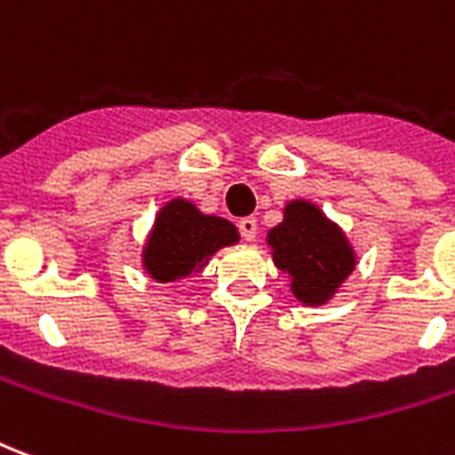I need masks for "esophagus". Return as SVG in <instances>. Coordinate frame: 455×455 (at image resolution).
Listing matches in <instances>:
<instances>
[{
    "instance_id": "34e87169",
    "label": "esophagus",
    "mask_w": 455,
    "mask_h": 455,
    "mask_svg": "<svg viewBox=\"0 0 455 455\" xmlns=\"http://www.w3.org/2000/svg\"><path fill=\"white\" fill-rule=\"evenodd\" d=\"M238 231H241V236L246 238V241H256L258 234V224L253 217H246L238 221Z\"/></svg>"
}]
</instances>
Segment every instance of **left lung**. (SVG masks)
<instances>
[{
    "instance_id": "obj_1",
    "label": "left lung",
    "mask_w": 455,
    "mask_h": 455,
    "mask_svg": "<svg viewBox=\"0 0 455 455\" xmlns=\"http://www.w3.org/2000/svg\"><path fill=\"white\" fill-rule=\"evenodd\" d=\"M266 241L275 267L290 275L292 295L307 307L326 305L358 263L343 228L307 199L287 202Z\"/></svg>"
}]
</instances>
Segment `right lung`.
I'll return each instance as SVG.
<instances>
[{"mask_svg": "<svg viewBox=\"0 0 455 455\" xmlns=\"http://www.w3.org/2000/svg\"><path fill=\"white\" fill-rule=\"evenodd\" d=\"M238 243V228L228 219L199 212L192 202L175 197L156 214L143 243V270L158 283H178L207 266L219 248Z\"/></svg>", "mask_w": 455, "mask_h": 455, "instance_id": "obj_1", "label": "right lung"}]
</instances>
